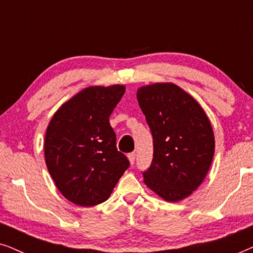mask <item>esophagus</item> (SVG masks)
Returning <instances> with one entry per match:
<instances>
[{"mask_svg": "<svg viewBox=\"0 0 253 253\" xmlns=\"http://www.w3.org/2000/svg\"><path fill=\"white\" fill-rule=\"evenodd\" d=\"M127 158H129L130 164L133 165L134 160H136V153H134V152H132V153H129V154H127Z\"/></svg>", "mask_w": 253, "mask_h": 253, "instance_id": "esophagus-1", "label": "esophagus"}]
</instances>
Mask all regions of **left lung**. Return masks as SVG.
I'll list each match as a JSON object with an SVG mask.
<instances>
[{"label": "left lung", "mask_w": 253, "mask_h": 253, "mask_svg": "<svg viewBox=\"0 0 253 253\" xmlns=\"http://www.w3.org/2000/svg\"><path fill=\"white\" fill-rule=\"evenodd\" d=\"M137 99L153 137V159L143 171L148 188L167 200L190 196L214 155V133L199 103L171 83L140 87Z\"/></svg>", "instance_id": "8db88e82"}]
</instances>
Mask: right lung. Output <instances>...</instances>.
Returning <instances> with one entry per match:
<instances>
[{
	"label": "right lung",
	"instance_id": "obj_1",
	"mask_svg": "<svg viewBox=\"0 0 253 253\" xmlns=\"http://www.w3.org/2000/svg\"><path fill=\"white\" fill-rule=\"evenodd\" d=\"M124 92L122 85L83 89L55 113L47 127L48 171L62 195L76 205L105 202L129 168L109 124Z\"/></svg>",
	"mask_w": 253,
	"mask_h": 253
}]
</instances>
